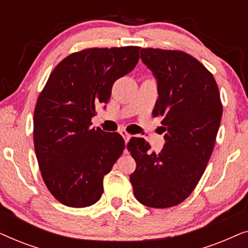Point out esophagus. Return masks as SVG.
<instances>
[{"label": "esophagus", "mask_w": 248, "mask_h": 248, "mask_svg": "<svg viewBox=\"0 0 248 248\" xmlns=\"http://www.w3.org/2000/svg\"><path fill=\"white\" fill-rule=\"evenodd\" d=\"M120 134L122 135V137H123V138H124V140H125V142H126V143H127V142H128V140H130V139H131V134H128V133H127V132H126V131H125V130H120Z\"/></svg>", "instance_id": "1"}]
</instances>
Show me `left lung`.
<instances>
[{"instance_id":"obj_1","label":"left lung","mask_w":248,"mask_h":248,"mask_svg":"<svg viewBox=\"0 0 248 248\" xmlns=\"http://www.w3.org/2000/svg\"><path fill=\"white\" fill-rule=\"evenodd\" d=\"M141 60L157 80L154 116L164 117L166 143L149 152L144 139H131L137 168L130 175L135 199L150 208L182 203L198 185L215 147L222 105L215 78L198 60L179 50L142 48Z\"/></svg>"}]
</instances>
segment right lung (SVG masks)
Instances as JSON below:
<instances>
[{
  "instance_id": "1",
  "label": "right lung",
  "mask_w": 248,
  "mask_h": 248,
  "mask_svg": "<svg viewBox=\"0 0 248 248\" xmlns=\"http://www.w3.org/2000/svg\"><path fill=\"white\" fill-rule=\"evenodd\" d=\"M140 47L88 48L65 57L48 78L33 113V144L52 195L72 208L93 205L104 176L123 154L118 133L91 127L98 105L107 104L115 81L139 62Z\"/></svg>"
}]
</instances>
